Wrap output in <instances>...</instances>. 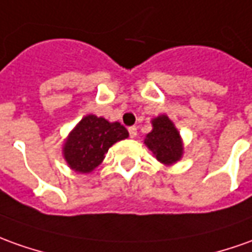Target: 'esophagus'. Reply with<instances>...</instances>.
I'll list each match as a JSON object with an SVG mask.
<instances>
[{
	"instance_id": "34e87169",
	"label": "esophagus",
	"mask_w": 252,
	"mask_h": 252,
	"mask_svg": "<svg viewBox=\"0 0 252 252\" xmlns=\"http://www.w3.org/2000/svg\"><path fill=\"white\" fill-rule=\"evenodd\" d=\"M129 134L131 138H134V137H137V127L136 126H131V127H129Z\"/></svg>"
}]
</instances>
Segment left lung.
Returning <instances> with one entry per match:
<instances>
[{"instance_id":"1","label":"left lung","mask_w":252,"mask_h":252,"mask_svg":"<svg viewBox=\"0 0 252 252\" xmlns=\"http://www.w3.org/2000/svg\"><path fill=\"white\" fill-rule=\"evenodd\" d=\"M152 130L144 138V144L154 154L156 160L164 166H173L184 155V141L174 122L169 116H156L152 121Z\"/></svg>"}]
</instances>
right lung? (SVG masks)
<instances>
[{
	"label": "right lung",
	"instance_id": "obj_1",
	"mask_svg": "<svg viewBox=\"0 0 252 252\" xmlns=\"http://www.w3.org/2000/svg\"><path fill=\"white\" fill-rule=\"evenodd\" d=\"M129 137L119 122H108L93 114L83 116L64 140L63 158L72 171L89 174L98 167L108 149Z\"/></svg>",
	"mask_w": 252,
	"mask_h": 252
}]
</instances>
